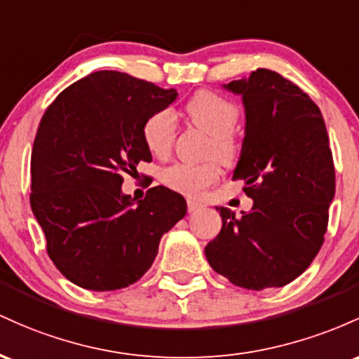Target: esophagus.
<instances>
[{"label": "esophagus", "instance_id": "obj_1", "mask_svg": "<svg viewBox=\"0 0 359 359\" xmlns=\"http://www.w3.org/2000/svg\"><path fill=\"white\" fill-rule=\"evenodd\" d=\"M203 207H205L203 201H200L196 198H188V212H196Z\"/></svg>", "mask_w": 359, "mask_h": 359}]
</instances>
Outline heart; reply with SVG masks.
Masks as SVG:
<instances>
[{
    "label": "heart",
    "instance_id": "obj_1",
    "mask_svg": "<svg viewBox=\"0 0 359 359\" xmlns=\"http://www.w3.org/2000/svg\"><path fill=\"white\" fill-rule=\"evenodd\" d=\"M187 114L190 120L205 134L212 135V151L225 163L237 154V139L233 126L237 122V107L224 96L213 91H198L187 103ZM144 142L152 156L163 159L171 152L176 135V115L171 108L152 114L144 123ZM220 164L207 161L201 164L176 163L163 171V183L172 190L196 195L219 180Z\"/></svg>",
    "mask_w": 359,
    "mask_h": 359
}]
</instances>
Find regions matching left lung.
<instances>
[{
    "label": "left lung",
    "mask_w": 359,
    "mask_h": 359,
    "mask_svg": "<svg viewBox=\"0 0 359 359\" xmlns=\"http://www.w3.org/2000/svg\"><path fill=\"white\" fill-rule=\"evenodd\" d=\"M243 98L245 127L232 180H244L249 212L215 207L222 229L205 248L219 275L248 290L280 288L319 252L336 191L324 118L307 93L275 71L224 84Z\"/></svg>",
    "instance_id": "left-lung-1"
}]
</instances>
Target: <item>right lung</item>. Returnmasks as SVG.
<instances>
[{"label":"right lung","instance_id":"right-lung-1","mask_svg":"<svg viewBox=\"0 0 359 359\" xmlns=\"http://www.w3.org/2000/svg\"><path fill=\"white\" fill-rule=\"evenodd\" d=\"M178 91L118 71L66 88L46 110L32 151L30 205L55 268L78 287L110 292L151 268L161 237L187 215L166 187L146 198L122 191L123 175L151 161L144 123Z\"/></svg>","mask_w":359,"mask_h":359}]
</instances>
